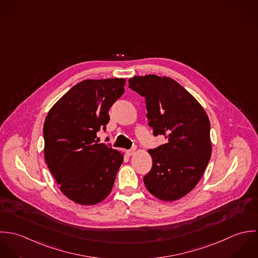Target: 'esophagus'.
Instances as JSON below:
<instances>
[{"label":"esophagus","mask_w":258,"mask_h":258,"mask_svg":"<svg viewBox=\"0 0 258 258\" xmlns=\"http://www.w3.org/2000/svg\"><path fill=\"white\" fill-rule=\"evenodd\" d=\"M136 153V149H133V150H130V151H126V155L128 156L134 155Z\"/></svg>","instance_id":"obj_1"}]
</instances>
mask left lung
<instances>
[{"mask_svg":"<svg viewBox=\"0 0 258 258\" xmlns=\"http://www.w3.org/2000/svg\"><path fill=\"white\" fill-rule=\"evenodd\" d=\"M128 88L146 99L147 117L154 135L167 140L149 151L153 166L144 182L160 201L179 200L199 183L211 156L210 122L206 110L170 78L136 76L128 80Z\"/></svg>","mask_w":258,"mask_h":258,"instance_id":"8db88e82","label":"left lung"}]
</instances>
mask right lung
<instances>
[{
	"instance_id": "right-lung-1",
	"label": "right lung",
	"mask_w": 258,
	"mask_h": 258,
	"mask_svg": "<svg viewBox=\"0 0 258 258\" xmlns=\"http://www.w3.org/2000/svg\"><path fill=\"white\" fill-rule=\"evenodd\" d=\"M124 79L86 80L52 105L44 123L45 159L60 191L82 206L110 194L123 154L96 141L108 109L124 93Z\"/></svg>"
}]
</instances>
